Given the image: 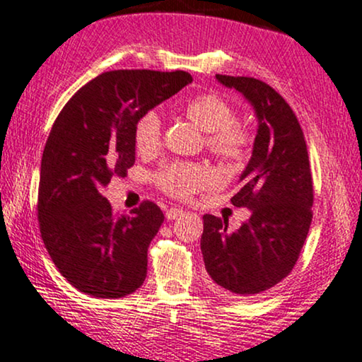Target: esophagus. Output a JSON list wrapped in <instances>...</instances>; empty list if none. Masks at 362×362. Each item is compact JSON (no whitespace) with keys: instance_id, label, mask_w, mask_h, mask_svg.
Returning <instances> with one entry per match:
<instances>
[{"instance_id":"1","label":"esophagus","mask_w":362,"mask_h":362,"mask_svg":"<svg viewBox=\"0 0 362 362\" xmlns=\"http://www.w3.org/2000/svg\"><path fill=\"white\" fill-rule=\"evenodd\" d=\"M180 215H184V210H182V209H177V207L168 209L167 212H165V217L168 218V221H175V218L180 217Z\"/></svg>"}]
</instances>
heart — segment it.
<instances>
[{"label":"heart","mask_w":362,"mask_h":362,"mask_svg":"<svg viewBox=\"0 0 362 362\" xmlns=\"http://www.w3.org/2000/svg\"><path fill=\"white\" fill-rule=\"evenodd\" d=\"M184 115L207 134L209 152L223 163L242 162L252 145V132L235 122V108L217 93H200L182 108ZM162 120L155 110L145 112L135 123L134 140L140 153H153L162 145ZM155 182L165 194L189 199L212 182V173L190 162H170L160 167Z\"/></svg>","instance_id":"obj_1"}]
</instances>
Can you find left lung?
<instances>
[{"label":"left lung","mask_w":362,"mask_h":362,"mask_svg":"<svg viewBox=\"0 0 362 362\" xmlns=\"http://www.w3.org/2000/svg\"><path fill=\"white\" fill-rule=\"evenodd\" d=\"M252 103L259 118L254 152L230 202L250 209L240 228L227 218L204 215L200 240L210 279L232 297L257 296L289 276L310 222L314 187L303 128L289 103L252 76L217 75Z\"/></svg>","instance_id":"left-lung-1"}]
</instances>
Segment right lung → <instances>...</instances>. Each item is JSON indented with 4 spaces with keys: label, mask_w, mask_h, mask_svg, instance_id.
<instances>
[{
    "label": "right lung",
    "mask_w": 362,
    "mask_h": 362,
    "mask_svg": "<svg viewBox=\"0 0 362 362\" xmlns=\"http://www.w3.org/2000/svg\"><path fill=\"white\" fill-rule=\"evenodd\" d=\"M192 83L187 71L113 70L76 91L54 120L41 157L38 222L57 269L83 294L118 299L147 277V250L163 223L144 200L117 215L102 190L135 163V123Z\"/></svg>",
    "instance_id": "1"
}]
</instances>
